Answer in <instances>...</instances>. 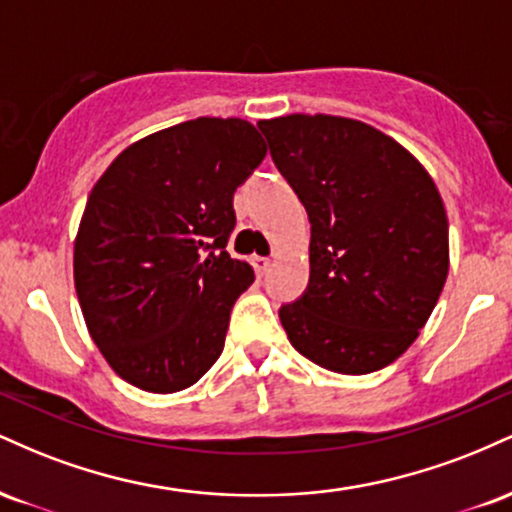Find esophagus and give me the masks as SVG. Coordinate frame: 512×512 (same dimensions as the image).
Listing matches in <instances>:
<instances>
[{
  "label": "esophagus",
  "instance_id": "esophagus-1",
  "mask_svg": "<svg viewBox=\"0 0 512 512\" xmlns=\"http://www.w3.org/2000/svg\"><path fill=\"white\" fill-rule=\"evenodd\" d=\"M250 262H252V267H255L257 274H264L269 267H272V260H269V257H257L255 255Z\"/></svg>",
  "mask_w": 512,
  "mask_h": 512
}]
</instances>
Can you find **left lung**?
<instances>
[{
  "mask_svg": "<svg viewBox=\"0 0 512 512\" xmlns=\"http://www.w3.org/2000/svg\"><path fill=\"white\" fill-rule=\"evenodd\" d=\"M257 127L310 219V286L279 310L291 346L342 375L390 366L419 337L448 279L436 182L361 120L293 113Z\"/></svg>",
  "mask_w": 512,
  "mask_h": 512,
  "instance_id": "left-lung-1",
  "label": "left lung"
}]
</instances>
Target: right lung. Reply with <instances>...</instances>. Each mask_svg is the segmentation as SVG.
Returning a JSON list of instances; mask_svg holds the SVG:
<instances>
[{
  "label": "right lung",
  "instance_id": "add662e5",
  "mask_svg": "<svg viewBox=\"0 0 512 512\" xmlns=\"http://www.w3.org/2000/svg\"><path fill=\"white\" fill-rule=\"evenodd\" d=\"M267 144L240 117H197L129 144L88 195L74 286L88 334L129 385L170 395L221 356L228 317L255 281L231 260L233 192Z\"/></svg>",
  "mask_w": 512,
  "mask_h": 512
}]
</instances>
